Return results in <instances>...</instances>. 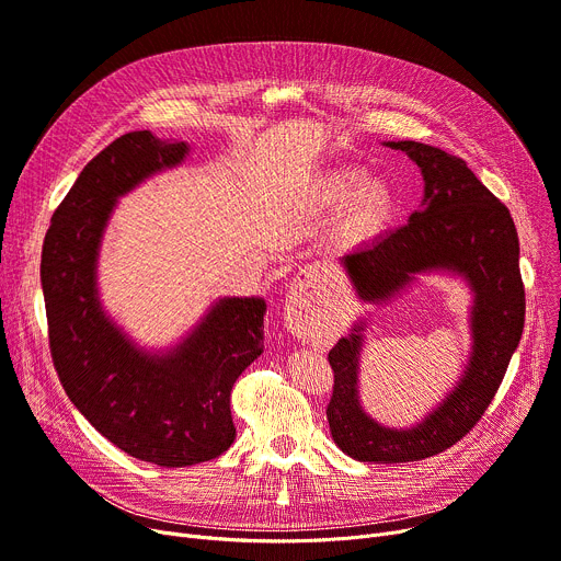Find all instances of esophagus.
I'll list each match as a JSON object with an SVG mask.
<instances>
[{
	"label": "esophagus",
	"instance_id": "1",
	"mask_svg": "<svg viewBox=\"0 0 561 561\" xmlns=\"http://www.w3.org/2000/svg\"><path fill=\"white\" fill-rule=\"evenodd\" d=\"M313 271H305L300 282L290 288L288 300H286V322L293 330H307L311 325V316H313V282H316Z\"/></svg>",
	"mask_w": 561,
	"mask_h": 561
}]
</instances>
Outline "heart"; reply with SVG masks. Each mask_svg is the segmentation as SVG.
<instances>
[{
	"mask_svg": "<svg viewBox=\"0 0 561 561\" xmlns=\"http://www.w3.org/2000/svg\"><path fill=\"white\" fill-rule=\"evenodd\" d=\"M309 202L320 211H345L339 222L341 239L362 243L389 229L398 216L393 188L379 180H368L357 165H336L311 182Z\"/></svg>",
	"mask_w": 561,
	"mask_h": 561,
	"instance_id": "b5f03b06",
	"label": "heart"
}]
</instances>
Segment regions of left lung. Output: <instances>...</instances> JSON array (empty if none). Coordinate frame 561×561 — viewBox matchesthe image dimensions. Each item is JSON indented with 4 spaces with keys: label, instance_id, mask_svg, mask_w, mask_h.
Here are the masks:
<instances>
[{
    "label": "left lung",
    "instance_id": "8db88e82",
    "mask_svg": "<svg viewBox=\"0 0 561 561\" xmlns=\"http://www.w3.org/2000/svg\"><path fill=\"white\" fill-rule=\"evenodd\" d=\"M419 163L425 209L373 245L341 256L359 298L381 302L425 271L461 273L476 290L473 357L459 387L414 430H389L368 419L357 400L362 330L330 350L334 373L328 421L334 444L359 461L400 463L455 446L484 416L500 389L525 325L518 233L507 206L466 165L438 147L389 142Z\"/></svg>",
    "mask_w": 561,
    "mask_h": 561
}]
</instances>
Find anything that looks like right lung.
Returning <instances> with one entry per match:
<instances>
[{"label": "right lung", "mask_w": 561, "mask_h": 561, "mask_svg": "<svg viewBox=\"0 0 561 561\" xmlns=\"http://www.w3.org/2000/svg\"><path fill=\"white\" fill-rule=\"evenodd\" d=\"M186 142L129 131L88 161L45 233L41 282L58 379L102 436L127 455L180 468L220 457L236 438L231 389L263 352L265 302L220 300L165 357L136 350L104 316L95 259L115 197L180 163Z\"/></svg>", "instance_id": "right-lung-1"}]
</instances>
